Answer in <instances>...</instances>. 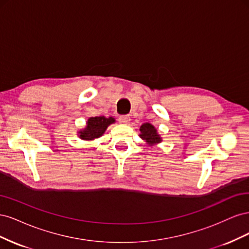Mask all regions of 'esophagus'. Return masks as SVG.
<instances>
[{"label":"esophagus","mask_w":249,"mask_h":249,"mask_svg":"<svg viewBox=\"0 0 249 249\" xmlns=\"http://www.w3.org/2000/svg\"><path fill=\"white\" fill-rule=\"evenodd\" d=\"M118 120L122 124H129L130 122H131V118H130V116H127V115H122V116H119Z\"/></svg>","instance_id":"obj_1"}]
</instances>
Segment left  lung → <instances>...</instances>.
Returning <instances> with one entry per match:
<instances>
[{"mask_svg": "<svg viewBox=\"0 0 249 249\" xmlns=\"http://www.w3.org/2000/svg\"><path fill=\"white\" fill-rule=\"evenodd\" d=\"M139 137L146 142V144L149 146L157 145L158 143L162 142L161 135L158 133V130L156 127L149 123L143 124L140 126V134Z\"/></svg>", "mask_w": 249, "mask_h": 249, "instance_id": "left-lung-1", "label": "left lung"}]
</instances>
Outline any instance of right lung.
<instances>
[{"label":"right lung","instance_id":"obj_1","mask_svg":"<svg viewBox=\"0 0 249 249\" xmlns=\"http://www.w3.org/2000/svg\"><path fill=\"white\" fill-rule=\"evenodd\" d=\"M114 123L115 118L112 116L89 117L84 129L78 131V137L85 141H92L96 138L102 137L104 133L106 132L107 127Z\"/></svg>","mask_w":249,"mask_h":249}]
</instances>
